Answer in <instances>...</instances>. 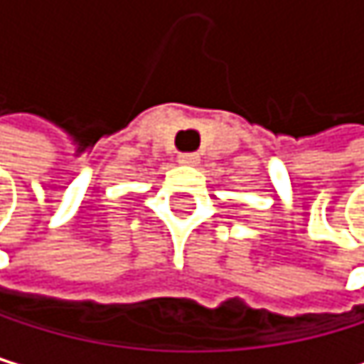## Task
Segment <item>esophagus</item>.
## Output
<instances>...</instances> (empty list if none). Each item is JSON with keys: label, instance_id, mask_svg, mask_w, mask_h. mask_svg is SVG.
<instances>
[{"label": "esophagus", "instance_id": "1", "mask_svg": "<svg viewBox=\"0 0 364 364\" xmlns=\"http://www.w3.org/2000/svg\"><path fill=\"white\" fill-rule=\"evenodd\" d=\"M198 161H200V157L196 152H181L178 155V164H183V166H196Z\"/></svg>", "mask_w": 364, "mask_h": 364}]
</instances>
